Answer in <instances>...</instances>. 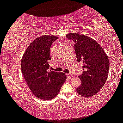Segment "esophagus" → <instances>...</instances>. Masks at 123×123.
<instances>
[{
  "label": "esophagus",
  "instance_id": "34e87169",
  "mask_svg": "<svg viewBox=\"0 0 123 123\" xmlns=\"http://www.w3.org/2000/svg\"><path fill=\"white\" fill-rule=\"evenodd\" d=\"M67 77H68V78H71V77H73V75H72V74H67Z\"/></svg>",
  "mask_w": 123,
  "mask_h": 123
}]
</instances>
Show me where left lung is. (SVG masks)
Listing matches in <instances>:
<instances>
[{
    "mask_svg": "<svg viewBox=\"0 0 123 123\" xmlns=\"http://www.w3.org/2000/svg\"><path fill=\"white\" fill-rule=\"evenodd\" d=\"M66 37L75 42L77 61L84 63L83 72L78 76L81 85L77 92L84 97H90L98 92L106 83L110 66L108 56L97 42L88 36L72 32Z\"/></svg>",
    "mask_w": 123,
    "mask_h": 123,
    "instance_id": "obj_1",
    "label": "left lung"
}]
</instances>
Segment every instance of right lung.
Returning a JSON list of instances; mask_svg holds the SVG:
<instances>
[{
  "label": "right lung",
  "mask_w": 123,
  "mask_h": 123,
  "mask_svg": "<svg viewBox=\"0 0 123 123\" xmlns=\"http://www.w3.org/2000/svg\"><path fill=\"white\" fill-rule=\"evenodd\" d=\"M58 37L42 36L35 38L25 51L21 70L30 91L38 98L52 100L59 93L66 80L65 74L49 71V49Z\"/></svg>",
  "instance_id": "right-lung-1"
}]
</instances>
